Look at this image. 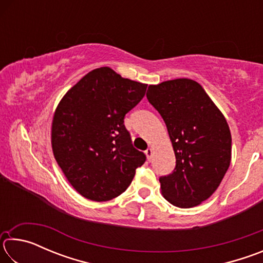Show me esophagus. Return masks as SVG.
I'll list each match as a JSON object with an SVG mask.
<instances>
[{
    "label": "esophagus",
    "instance_id": "obj_1",
    "mask_svg": "<svg viewBox=\"0 0 263 263\" xmlns=\"http://www.w3.org/2000/svg\"><path fill=\"white\" fill-rule=\"evenodd\" d=\"M145 153H146V157H147L148 161H151V160H152V155H153V149L152 148H147V149L145 151Z\"/></svg>",
    "mask_w": 263,
    "mask_h": 263
}]
</instances>
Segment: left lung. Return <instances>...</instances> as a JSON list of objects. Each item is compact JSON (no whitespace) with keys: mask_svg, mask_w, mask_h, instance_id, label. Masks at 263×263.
Masks as SVG:
<instances>
[{"mask_svg":"<svg viewBox=\"0 0 263 263\" xmlns=\"http://www.w3.org/2000/svg\"><path fill=\"white\" fill-rule=\"evenodd\" d=\"M146 96L166 123L176 158L174 171L159 179L163 197L179 208L198 205L215 193L230 167L228 122L194 80L149 86Z\"/></svg>","mask_w":263,"mask_h":263,"instance_id":"1","label":"left lung"}]
</instances>
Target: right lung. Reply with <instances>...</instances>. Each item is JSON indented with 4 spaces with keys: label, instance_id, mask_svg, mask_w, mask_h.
Wrapping results in <instances>:
<instances>
[{
    "label": "right lung",
    "instance_id": "add662e5",
    "mask_svg": "<svg viewBox=\"0 0 263 263\" xmlns=\"http://www.w3.org/2000/svg\"><path fill=\"white\" fill-rule=\"evenodd\" d=\"M146 88L101 67L62 97L52 123L53 154L83 197L96 202L117 197L146 161L124 125L125 115L142 100Z\"/></svg>",
    "mask_w": 263,
    "mask_h": 263
}]
</instances>
